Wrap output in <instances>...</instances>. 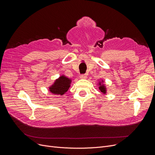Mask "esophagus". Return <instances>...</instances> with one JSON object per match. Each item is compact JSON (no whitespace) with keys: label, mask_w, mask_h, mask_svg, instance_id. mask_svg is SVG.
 I'll list each match as a JSON object with an SVG mask.
<instances>
[{"label":"esophagus","mask_w":155,"mask_h":155,"mask_svg":"<svg viewBox=\"0 0 155 155\" xmlns=\"http://www.w3.org/2000/svg\"><path fill=\"white\" fill-rule=\"evenodd\" d=\"M87 74H82V75H80V78H82V79H85L87 78Z\"/></svg>","instance_id":"obj_1"}]
</instances>
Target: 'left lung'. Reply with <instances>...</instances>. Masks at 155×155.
Here are the masks:
<instances>
[{
    "label": "left lung",
    "instance_id": "8db88e82",
    "mask_svg": "<svg viewBox=\"0 0 155 155\" xmlns=\"http://www.w3.org/2000/svg\"><path fill=\"white\" fill-rule=\"evenodd\" d=\"M100 85H101L100 84ZM99 89L100 91L103 93V94H105L106 93V89H105V87L104 85H101L100 87H99Z\"/></svg>",
    "mask_w": 155,
    "mask_h": 155
}]
</instances>
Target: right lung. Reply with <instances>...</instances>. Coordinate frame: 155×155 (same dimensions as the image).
<instances>
[{
	"label": "right lung",
	"mask_w": 155,
	"mask_h": 155,
	"mask_svg": "<svg viewBox=\"0 0 155 155\" xmlns=\"http://www.w3.org/2000/svg\"><path fill=\"white\" fill-rule=\"evenodd\" d=\"M70 84L71 80L63 75L57 79L54 84L50 87V91L54 94L62 95L68 91Z\"/></svg>",
	"instance_id": "1"
}]
</instances>
